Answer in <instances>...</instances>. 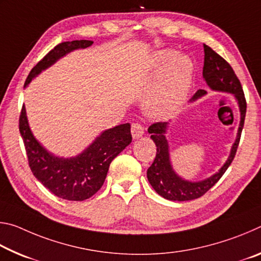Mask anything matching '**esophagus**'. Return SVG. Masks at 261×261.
I'll return each mask as SVG.
<instances>
[{
	"instance_id": "esophagus-1",
	"label": "esophagus",
	"mask_w": 261,
	"mask_h": 261,
	"mask_svg": "<svg viewBox=\"0 0 261 261\" xmlns=\"http://www.w3.org/2000/svg\"><path fill=\"white\" fill-rule=\"evenodd\" d=\"M131 135L134 139H139L144 135V127L138 123H134L131 126Z\"/></svg>"
}]
</instances>
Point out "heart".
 Wrapping results in <instances>:
<instances>
[{"mask_svg":"<svg viewBox=\"0 0 261 261\" xmlns=\"http://www.w3.org/2000/svg\"><path fill=\"white\" fill-rule=\"evenodd\" d=\"M153 88L143 108L149 117L165 118L177 112L188 98L193 81V63L189 56L173 49L154 51L149 61Z\"/></svg>","mask_w":261,"mask_h":261,"instance_id":"1","label":"heart"}]
</instances>
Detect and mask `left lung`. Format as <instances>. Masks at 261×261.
Listing matches in <instances>:
<instances>
[{"label": "left lung", "instance_id": "obj_1", "mask_svg": "<svg viewBox=\"0 0 261 261\" xmlns=\"http://www.w3.org/2000/svg\"><path fill=\"white\" fill-rule=\"evenodd\" d=\"M205 59L204 68H202V77L212 91L223 92V93L232 94L240 109V125H238L236 139L233 141L226 162L210 177L202 180H189L183 178L176 173L170 160L169 143L166 138L169 122L154 123L148 127V134H151L152 140L156 145V156L154 159L152 166L147 169V178L152 188L156 193L168 200L173 201H188L193 200L205 194L218 180L226 173L230 166L240 144L241 134L244 126L246 114V101L244 92L240 81L233 72L232 68L228 62L222 59L218 53H215L211 47L204 45ZM207 93L204 90H198L192 96L190 102H194Z\"/></svg>", "mask_w": 261, "mask_h": 261}]
</instances>
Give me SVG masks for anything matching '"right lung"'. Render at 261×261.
I'll list each match as a JSON object with an SVG mask.
<instances>
[{
    "instance_id": "1",
    "label": "right lung",
    "mask_w": 261,
    "mask_h": 261,
    "mask_svg": "<svg viewBox=\"0 0 261 261\" xmlns=\"http://www.w3.org/2000/svg\"><path fill=\"white\" fill-rule=\"evenodd\" d=\"M91 40L62 42L51 49L31 70L24 87L62 57L92 46ZM19 131L23 138L29 165L33 175L43 187L62 199L82 201L99 191L107 176L109 165L132 141L129 123L110 127L76 156H57L35 138L31 130L25 106L19 117Z\"/></svg>"
}]
</instances>
